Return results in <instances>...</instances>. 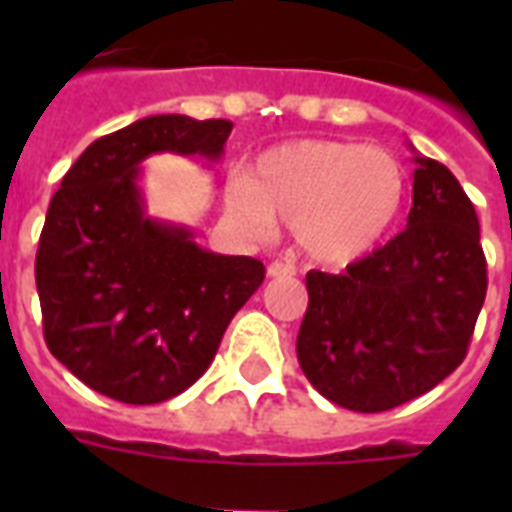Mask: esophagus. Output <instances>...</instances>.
Masks as SVG:
<instances>
[{
  "label": "esophagus",
  "mask_w": 512,
  "mask_h": 512,
  "mask_svg": "<svg viewBox=\"0 0 512 512\" xmlns=\"http://www.w3.org/2000/svg\"><path fill=\"white\" fill-rule=\"evenodd\" d=\"M268 276H271V279H279V276H295V265L284 263V260H273V263L268 265Z\"/></svg>",
  "instance_id": "esophagus-1"
}]
</instances>
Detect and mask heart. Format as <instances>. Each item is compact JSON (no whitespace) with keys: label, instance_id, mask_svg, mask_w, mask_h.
I'll return each instance as SVG.
<instances>
[{"label":"heart","instance_id":"1","mask_svg":"<svg viewBox=\"0 0 512 512\" xmlns=\"http://www.w3.org/2000/svg\"><path fill=\"white\" fill-rule=\"evenodd\" d=\"M404 199V172L393 156L340 140L271 148L228 191V204L252 231H271L279 217L292 223L305 255L332 265L380 244Z\"/></svg>","mask_w":512,"mask_h":512}]
</instances>
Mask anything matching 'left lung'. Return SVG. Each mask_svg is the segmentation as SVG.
I'll return each instance as SVG.
<instances>
[{
  "instance_id": "left-lung-1",
  "label": "left lung",
  "mask_w": 512,
  "mask_h": 512,
  "mask_svg": "<svg viewBox=\"0 0 512 512\" xmlns=\"http://www.w3.org/2000/svg\"><path fill=\"white\" fill-rule=\"evenodd\" d=\"M412 162L404 231L342 273L305 276L297 361L321 396L353 412H388L449 377L486 297L473 201L444 164Z\"/></svg>"
}]
</instances>
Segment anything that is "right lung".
I'll return each instance as SVG.
<instances>
[{
    "instance_id": "1",
    "label": "right lung",
    "mask_w": 512,
    "mask_h": 512,
    "mask_svg": "<svg viewBox=\"0 0 512 512\" xmlns=\"http://www.w3.org/2000/svg\"><path fill=\"white\" fill-rule=\"evenodd\" d=\"M231 130L228 119L146 116L87 146L52 196L34 265L44 342L103 396L159 404L191 388L263 284L255 257L215 255L188 228L151 220L138 188L146 156L217 162Z\"/></svg>"
}]
</instances>
